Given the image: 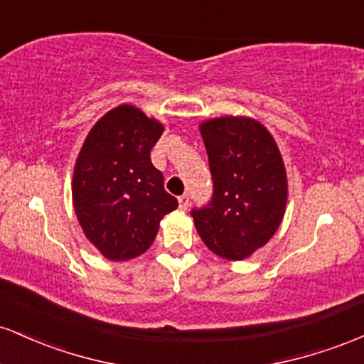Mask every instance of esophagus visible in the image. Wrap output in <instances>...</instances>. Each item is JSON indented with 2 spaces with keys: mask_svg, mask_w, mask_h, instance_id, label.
I'll return each instance as SVG.
<instances>
[{
  "mask_svg": "<svg viewBox=\"0 0 364 364\" xmlns=\"http://www.w3.org/2000/svg\"><path fill=\"white\" fill-rule=\"evenodd\" d=\"M178 203H179V208H181V210H188V207H190V196L188 195L179 196Z\"/></svg>",
  "mask_w": 364,
  "mask_h": 364,
  "instance_id": "esophagus-1",
  "label": "esophagus"
}]
</instances>
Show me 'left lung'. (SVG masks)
Wrapping results in <instances>:
<instances>
[{"label": "left lung", "mask_w": 364, "mask_h": 364, "mask_svg": "<svg viewBox=\"0 0 364 364\" xmlns=\"http://www.w3.org/2000/svg\"><path fill=\"white\" fill-rule=\"evenodd\" d=\"M214 196L191 212L195 228L217 257L240 262L269 243L287 203V174L272 133L248 116L200 123Z\"/></svg>", "instance_id": "8db88e82"}]
</instances>
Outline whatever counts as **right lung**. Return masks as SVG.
Wrapping results in <instances>:
<instances>
[{
  "instance_id": "add662e5",
  "label": "right lung",
  "mask_w": 364,
  "mask_h": 364,
  "mask_svg": "<svg viewBox=\"0 0 364 364\" xmlns=\"http://www.w3.org/2000/svg\"><path fill=\"white\" fill-rule=\"evenodd\" d=\"M164 124L132 104L107 111L75 161L73 208L87 240L104 258L140 257L156 240L162 217L178 207L152 166L150 150Z\"/></svg>"
}]
</instances>
